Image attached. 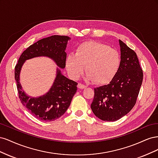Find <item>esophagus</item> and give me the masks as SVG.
<instances>
[{
	"mask_svg": "<svg viewBox=\"0 0 158 158\" xmlns=\"http://www.w3.org/2000/svg\"><path fill=\"white\" fill-rule=\"evenodd\" d=\"M77 86H78V88L79 89H84V88H85L87 87L86 85H84V84H81V83H78Z\"/></svg>",
	"mask_w": 158,
	"mask_h": 158,
	"instance_id": "1",
	"label": "esophagus"
}]
</instances>
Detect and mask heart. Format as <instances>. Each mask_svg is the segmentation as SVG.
Returning <instances> with one entry per match:
<instances>
[{"instance_id": "heart-1", "label": "heart", "mask_w": 158, "mask_h": 158, "mask_svg": "<svg viewBox=\"0 0 158 158\" xmlns=\"http://www.w3.org/2000/svg\"><path fill=\"white\" fill-rule=\"evenodd\" d=\"M120 65L118 52L102 43L88 41L81 44L75 55L70 53L66 59V67L73 79L82 74L84 66L87 80L107 84L116 74Z\"/></svg>"}]
</instances>
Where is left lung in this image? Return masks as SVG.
Listing matches in <instances>:
<instances>
[{
  "label": "left lung",
  "instance_id": "8db88e82",
  "mask_svg": "<svg viewBox=\"0 0 158 158\" xmlns=\"http://www.w3.org/2000/svg\"><path fill=\"white\" fill-rule=\"evenodd\" d=\"M119 68L107 85L94 89L91 104L94 114L104 121H115L135 106L143 80V72L136 52L118 40Z\"/></svg>",
  "mask_w": 158,
  "mask_h": 158
}]
</instances>
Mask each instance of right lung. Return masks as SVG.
Here are the masks:
<instances>
[{"instance_id": "1", "label": "right lung", "mask_w": 158, "mask_h": 158, "mask_svg": "<svg viewBox=\"0 0 158 158\" xmlns=\"http://www.w3.org/2000/svg\"><path fill=\"white\" fill-rule=\"evenodd\" d=\"M70 40L68 36L55 35L39 40L22 52L15 66L14 76L19 98L28 111L40 120L52 121L64 114L76 92L78 83L66 78L62 74L60 69L56 68V77L48 92L40 97L28 96L22 89L20 82L22 67L26 60L47 56L53 60L58 67L64 69L66 59L65 50Z\"/></svg>"}]
</instances>
